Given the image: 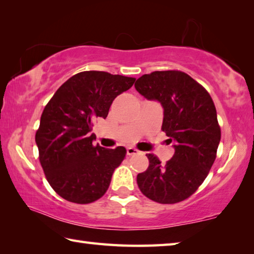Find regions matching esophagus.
Masks as SVG:
<instances>
[{
    "label": "esophagus",
    "instance_id": "obj_1",
    "mask_svg": "<svg viewBox=\"0 0 254 254\" xmlns=\"http://www.w3.org/2000/svg\"><path fill=\"white\" fill-rule=\"evenodd\" d=\"M127 156H134V154L139 153V150H136L135 148H133V147H128L127 149Z\"/></svg>",
    "mask_w": 254,
    "mask_h": 254
}]
</instances>
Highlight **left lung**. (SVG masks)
Wrapping results in <instances>:
<instances>
[{
  "label": "left lung",
  "instance_id": "obj_1",
  "mask_svg": "<svg viewBox=\"0 0 254 254\" xmlns=\"http://www.w3.org/2000/svg\"><path fill=\"white\" fill-rule=\"evenodd\" d=\"M134 87L144 98L161 104V128L175 149L166 163L148 153L149 167L137 175V186L157 203H178L197 190L216 158L221 128L214 102L203 86L178 70L143 75Z\"/></svg>",
  "mask_w": 254,
  "mask_h": 254
}]
</instances>
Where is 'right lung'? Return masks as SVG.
I'll list each match as a JSON object with an SVG mask.
<instances>
[{
	"mask_svg": "<svg viewBox=\"0 0 254 254\" xmlns=\"http://www.w3.org/2000/svg\"><path fill=\"white\" fill-rule=\"evenodd\" d=\"M134 81L105 71H81L60 86L46 105L36 143L47 180L63 198L88 204L106 192L127 150L94 145L92 126L97 118L106 119L114 98Z\"/></svg>",
	"mask_w": 254,
	"mask_h": 254,
	"instance_id": "obj_1",
	"label": "right lung"
}]
</instances>
